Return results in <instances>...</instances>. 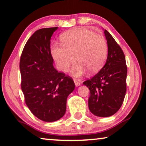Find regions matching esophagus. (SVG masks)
I'll list each match as a JSON object with an SVG mask.
<instances>
[{"mask_svg":"<svg viewBox=\"0 0 146 146\" xmlns=\"http://www.w3.org/2000/svg\"><path fill=\"white\" fill-rule=\"evenodd\" d=\"M74 82H75V86H76V87H78V86H79L80 85V82H79L78 80H76V79H74Z\"/></svg>","mask_w":146,"mask_h":146,"instance_id":"esophagus-1","label":"esophagus"}]
</instances>
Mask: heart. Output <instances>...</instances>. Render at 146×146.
<instances>
[{"label":"heart","mask_w":146,"mask_h":146,"mask_svg":"<svg viewBox=\"0 0 146 146\" xmlns=\"http://www.w3.org/2000/svg\"><path fill=\"white\" fill-rule=\"evenodd\" d=\"M62 46L55 44L51 49L56 66L62 72L71 70L76 77L98 72L102 68L108 55V47L105 38L86 28H76L63 33L60 37Z\"/></svg>","instance_id":"heart-1"}]
</instances>
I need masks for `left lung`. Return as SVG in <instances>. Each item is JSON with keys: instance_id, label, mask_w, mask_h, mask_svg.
<instances>
[{"instance_id": "obj_1", "label": "left lung", "mask_w": 146, "mask_h": 146, "mask_svg": "<svg viewBox=\"0 0 146 146\" xmlns=\"http://www.w3.org/2000/svg\"><path fill=\"white\" fill-rule=\"evenodd\" d=\"M108 55L104 66L83 84L90 90L88 106L97 117H108L117 113L126 92L127 69L124 53L120 46L105 29Z\"/></svg>"}]
</instances>
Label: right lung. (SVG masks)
Returning <instances> with one entry per match:
<instances>
[{"instance_id": "right-lung-1", "label": "right lung", "mask_w": 146, "mask_h": 146, "mask_svg": "<svg viewBox=\"0 0 146 146\" xmlns=\"http://www.w3.org/2000/svg\"><path fill=\"white\" fill-rule=\"evenodd\" d=\"M58 27L36 31L27 41L20 60L21 88L31 113L44 122L64 115L66 101L75 89L70 76L53 67L50 40Z\"/></svg>"}]
</instances>
